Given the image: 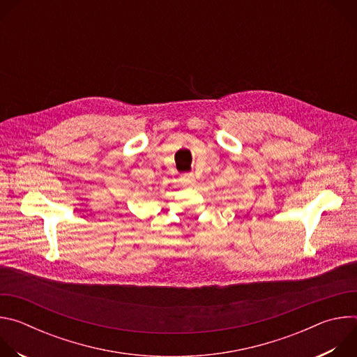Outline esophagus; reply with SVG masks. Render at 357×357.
Wrapping results in <instances>:
<instances>
[{"label": "esophagus", "mask_w": 357, "mask_h": 357, "mask_svg": "<svg viewBox=\"0 0 357 357\" xmlns=\"http://www.w3.org/2000/svg\"><path fill=\"white\" fill-rule=\"evenodd\" d=\"M181 185L185 188H192L196 185V178L193 174H186L181 176Z\"/></svg>", "instance_id": "34e87169"}]
</instances>
